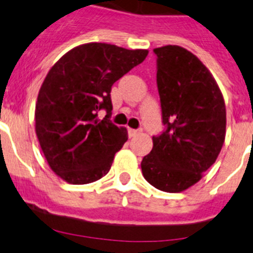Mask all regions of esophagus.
I'll return each mask as SVG.
<instances>
[{
  "label": "esophagus",
  "mask_w": 253,
  "mask_h": 253,
  "mask_svg": "<svg viewBox=\"0 0 253 253\" xmlns=\"http://www.w3.org/2000/svg\"><path fill=\"white\" fill-rule=\"evenodd\" d=\"M129 137H135L137 134H139V130H137V129H129Z\"/></svg>",
  "instance_id": "34e87169"
}]
</instances>
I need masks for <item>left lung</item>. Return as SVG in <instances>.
<instances>
[{"label":"left lung","instance_id":"8db88e82","mask_svg":"<svg viewBox=\"0 0 253 253\" xmlns=\"http://www.w3.org/2000/svg\"><path fill=\"white\" fill-rule=\"evenodd\" d=\"M166 130L140 166L152 186L181 193L195 185L216 161L225 139V104L209 69L178 45L153 49Z\"/></svg>","mask_w":253,"mask_h":253}]
</instances>
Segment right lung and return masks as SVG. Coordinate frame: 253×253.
Returning <instances> with one entry per match:
<instances>
[{"label": "right lung", "instance_id": "obj_1", "mask_svg": "<svg viewBox=\"0 0 253 253\" xmlns=\"http://www.w3.org/2000/svg\"><path fill=\"white\" fill-rule=\"evenodd\" d=\"M148 55L147 49L87 43L67 51L40 87L35 131L51 171L68 184L84 185L106 175L128 131L107 119L111 86ZM101 108L108 115L97 119Z\"/></svg>", "mask_w": 253, "mask_h": 253}]
</instances>
